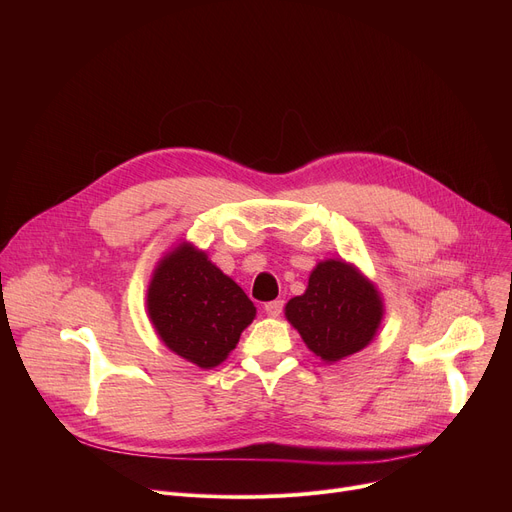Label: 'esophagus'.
Wrapping results in <instances>:
<instances>
[{"label": "esophagus", "instance_id": "34e87169", "mask_svg": "<svg viewBox=\"0 0 512 512\" xmlns=\"http://www.w3.org/2000/svg\"><path fill=\"white\" fill-rule=\"evenodd\" d=\"M265 313L270 315V317H278L280 313H282V309H284V303L282 301H270V303H265Z\"/></svg>", "mask_w": 512, "mask_h": 512}]
</instances>
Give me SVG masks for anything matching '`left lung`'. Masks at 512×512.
I'll list each match as a JSON object with an SVG mask.
<instances>
[{"mask_svg":"<svg viewBox=\"0 0 512 512\" xmlns=\"http://www.w3.org/2000/svg\"><path fill=\"white\" fill-rule=\"evenodd\" d=\"M284 313L311 353L336 363L375 338L384 303L375 284L353 263L326 259L315 265L305 294L290 299Z\"/></svg>","mask_w":512,"mask_h":512,"instance_id":"obj_1","label":"left lung"}]
</instances>
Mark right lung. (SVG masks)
<instances>
[{
	"label": "right lung",
	"instance_id": "1",
	"mask_svg": "<svg viewBox=\"0 0 512 512\" xmlns=\"http://www.w3.org/2000/svg\"><path fill=\"white\" fill-rule=\"evenodd\" d=\"M147 313L172 353L211 369L234 351L257 309L205 251L180 242L155 267L147 288Z\"/></svg>",
	"mask_w": 512,
	"mask_h": 512
}]
</instances>
